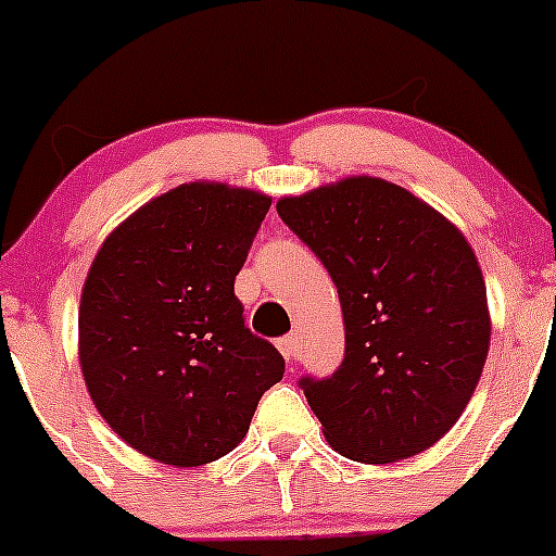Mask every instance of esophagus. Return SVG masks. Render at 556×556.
Masks as SVG:
<instances>
[{"label": "esophagus", "instance_id": "34e87169", "mask_svg": "<svg viewBox=\"0 0 556 556\" xmlns=\"http://www.w3.org/2000/svg\"><path fill=\"white\" fill-rule=\"evenodd\" d=\"M277 350L282 352V357L285 361H295V355H299V339H295L293 333H288V336H282V339L277 341Z\"/></svg>", "mask_w": 556, "mask_h": 556}]
</instances>
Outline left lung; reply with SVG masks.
<instances>
[{
    "mask_svg": "<svg viewBox=\"0 0 556 556\" xmlns=\"http://www.w3.org/2000/svg\"><path fill=\"white\" fill-rule=\"evenodd\" d=\"M285 226L328 268L344 314V361L301 379L328 444L368 465L430 450L468 406L490 309L457 226L401 185L346 177L277 201Z\"/></svg>",
    "mask_w": 556,
    "mask_h": 556,
    "instance_id": "obj_1",
    "label": "left lung"
}]
</instances>
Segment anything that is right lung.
<instances>
[{"label":"right lung","instance_id":"add662e5","mask_svg":"<svg viewBox=\"0 0 556 556\" xmlns=\"http://www.w3.org/2000/svg\"><path fill=\"white\" fill-rule=\"evenodd\" d=\"M271 199L185 182L104 239L80 299V368L137 452L195 468L237 450L285 357L244 325L233 279Z\"/></svg>","mask_w":556,"mask_h":556}]
</instances>
